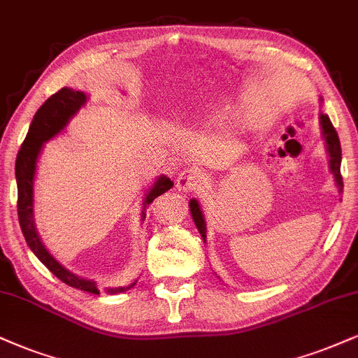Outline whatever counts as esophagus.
<instances>
[{"label": "esophagus", "instance_id": "1", "mask_svg": "<svg viewBox=\"0 0 358 358\" xmlns=\"http://www.w3.org/2000/svg\"><path fill=\"white\" fill-rule=\"evenodd\" d=\"M205 183L203 175L198 170H193V168H187L176 178V187H178L180 192H196L198 188H201V185Z\"/></svg>", "mask_w": 358, "mask_h": 358}]
</instances>
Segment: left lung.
<instances>
[{"instance_id": "left-lung-1", "label": "left lung", "mask_w": 358, "mask_h": 358, "mask_svg": "<svg viewBox=\"0 0 358 358\" xmlns=\"http://www.w3.org/2000/svg\"><path fill=\"white\" fill-rule=\"evenodd\" d=\"M320 120H322V130H324V136L327 141V150H329V155H330V168L335 175V182H337V185H338V192L342 193L343 192V180H342V173H340L342 148H340L338 135H337V131H335L334 124H331L329 116L322 115ZM190 210H192L193 222H195L198 231H200L201 236H203V240H205V230H206L205 220H203V215H201L200 205L196 203V200L190 201Z\"/></svg>"}]
</instances>
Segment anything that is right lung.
Returning a JSON list of instances; mask_svg holds the SVG:
<instances>
[{"label":"right lung","mask_w":358,"mask_h":358,"mask_svg":"<svg viewBox=\"0 0 358 358\" xmlns=\"http://www.w3.org/2000/svg\"><path fill=\"white\" fill-rule=\"evenodd\" d=\"M86 101L83 92H75L73 88H64L56 92L55 94L46 100L40 106V110L34 115L31 124H29L28 135L24 141L21 143V148L16 157V183H18V220L21 231H23L24 240H27L28 247L33 250V253L40 258V262L46 268L50 270L55 277H58L63 283L70 285L78 290L90 292V294H100L96 282L93 280H85L76 277L66 268H63L53 257L50 255L48 250L43 247L40 236L36 234L33 220V178L34 170H36L38 155L41 152V146L50 138H53L56 133H59L66 127L68 120L81 108V105ZM173 187V182L166 176H160L155 187L145 196V206L150 205L157 196L170 190ZM135 285V283H133ZM124 288H115L110 290L111 294L115 292H123Z\"/></svg>","instance_id":"right-lung-1"}]
</instances>
